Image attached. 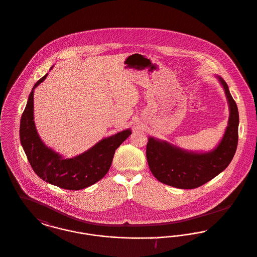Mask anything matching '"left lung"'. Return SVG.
Wrapping results in <instances>:
<instances>
[{
    "label": "left lung",
    "mask_w": 257,
    "mask_h": 257,
    "mask_svg": "<svg viewBox=\"0 0 257 257\" xmlns=\"http://www.w3.org/2000/svg\"><path fill=\"white\" fill-rule=\"evenodd\" d=\"M224 87L229 116L225 134L218 146L209 152H189L171 143L149 137L146 156L154 176L167 185L180 189L197 188L227 169L238 141V110L227 83L216 76Z\"/></svg>",
    "instance_id": "8db88e82"
}]
</instances>
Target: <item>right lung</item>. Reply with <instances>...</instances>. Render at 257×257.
Wrapping results in <instances>:
<instances>
[{"mask_svg":"<svg viewBox=\"0 0 257 257\" xmlns=\"http://www.w3.org/2000/svg\"><path fill=\"white\" fill-rule=\"evenodd\" d=\"M47 75L34 85L29 94L21 119V143L31 168L41 179L63 189H84L99 181L107 173L114 157L115 150L132 132L130 129L121 131L100 140L79 156L71 159L63 158L42 142L34 123V88L46 79Z\"/></svg>","mask_w":257,"mask_h":257,"instance_id":"1","label":"right lung"}]
</instances>
